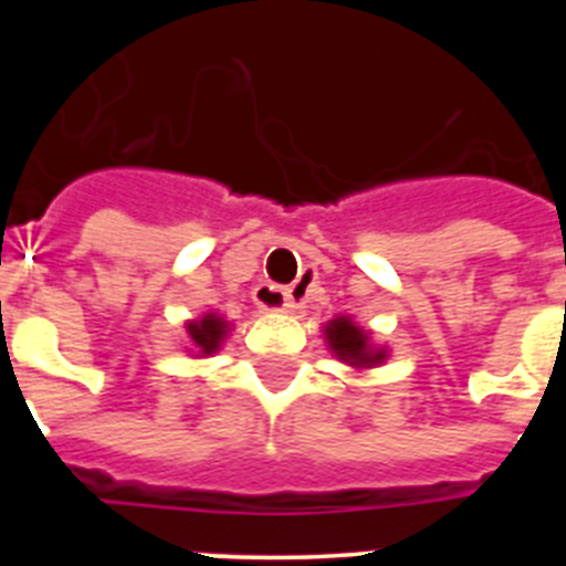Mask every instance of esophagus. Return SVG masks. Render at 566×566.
Here are the masks:
<instances>
[{
  "instance_id": "34e87169",
  "label": "esophagus",
  "mask_w": 566,
  "mask_h": 566,
  "mask_svg": "<svg viewBox=\"0 0 566 566\" xmlns=\"http://www.w3.org/2000/svg\"><path fill=\"white\" fill-rule=\"evenodd\" d=\"M254 303L266 312H292L297 308V300H294L292 289H280L272 283H263V286L254 289Z\"/></svg>"
}]
</instances>
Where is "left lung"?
Wrapping results in <instances>:
<instances>
[{
	"mask_svg": "<svg viewBox=\"0 0 566 566\" xmlns=\"http://www.w3.org/2000/svg\"><path fill=\"white\" fill-rule=\"evenodd\" d=\"M326 343L334 352V357L343 359V363L352 365V368H357V371H363V368H374V365H379L385 357H388L385 348L371 345L368 332H363L352 317L328 319Z\"/></svg>",
	"mask_w": 566,
	"mask_h": 566,
	"instance_id": "1",
	"label": "left lung"
}]
</instances>
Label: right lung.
Masks as SVG:
<instances>
[{"label":"right lung","mask_w":566,"mask_h":566,"mask_svg":"<svg viewBox=\"0 0 566 566\" xmlns=\"http://www.w3.org/2000/svg\"><path fill=\"white\" fill-rule=\"evenodd\" d=\"M189 345H192V354L198 357H209L221 348V343L229 334V323L221 317V314H203V317L187 323Z\"/></svg>","instance_id":"right-lung-1"}]
</instances>
